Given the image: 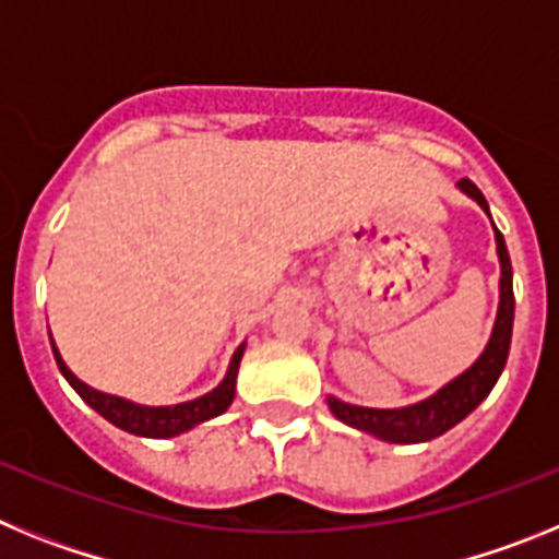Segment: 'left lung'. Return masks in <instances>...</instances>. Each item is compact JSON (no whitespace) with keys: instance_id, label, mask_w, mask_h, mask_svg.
<instances>
[{"instance_id":"left-lung-1","label":"left lung","mask_w":559,"mask_h":559,"mask_svg":"<svg viewBox=\"0 0 559 559\" xmlns=\"http://www.w3.org/2000/svg\"><path fill=\"white\" fill-rule=\"evenodd\" d=\"M459 190L467 192L473 201H478L487 215L490 206L487 199L481 195L471 179L459 181ZM496 229V226H492ZM496 246H498V260H501V302H498L496 324H492V335L487 341L484 353L473 364L467 372L453 378L448 386L439 389L428 400H419L414 406L406 408H364V406H349L338 397H328V406L341 423L367 431L372 437L383 439V442H400V445H414V442H428V439L442 437L451 431L456 423H462L473 408L481 403L487 394L496 386L498 374L503 372L507 355H510V341H512V319H515V294H512V263L510 251L503 243V235L496 229Z\"/></svg>"}]
</instances>
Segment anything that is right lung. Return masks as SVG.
<instances>
[{"mask_svg":"<svg viewBox=\"0 0 559 559\" xmlns=\"http://www.w3.org/2000/svg\"><path fill=\"white\" fill-rule=\"evenodd\" d=\"M243 347L246 344H240L237 353L231 355L229 372H226V378L221 380V386H215L210 394H204V397H195L190 400V403H179V406H136V403H131V400L97 392V389L86 386L83 380H78L75 374L69 372V367L63 364L61 353H58L56 347H52V353H56L58 369H61L63 378L69 380V386L75 389V392L83 397V403H88V406L95 408L100 417H106L111 426L122 428V431L128 433H136V437L167 439V437H176V433L190 431L192 426H199V423H204V419L218 417V414H224L226 408L231 406V400H235L237 369H240V358H243Z\"/></svg>","mask_w":559,"mask_h":559,"instance_id":"add662e5","label":"right lung"}]
</instances>
